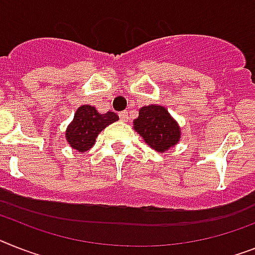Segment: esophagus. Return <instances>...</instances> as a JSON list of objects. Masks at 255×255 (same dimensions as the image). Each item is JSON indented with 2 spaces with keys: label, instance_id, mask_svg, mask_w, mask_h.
Wrapping results in <instances>:
<instances>
[{
  "label": "esophagus",
  "instance_id": "1",
  "mask_svg": "<svg viewBox=\"0 0 255 255\" xmlns=\"http://www.w3.org/2000/svg\"><path fill=\"white\" fill-rule=\"evenodd\" d=\"M120 120L121 121H124V123H128L129 121V113L126 112V111H124V112H120Z\"/></svg>",
  "mask_w": 255,
  "mask_h": 255
}]
</instances>
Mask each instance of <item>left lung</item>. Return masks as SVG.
Masks as SVG:
<instances>
[{
	"instance_id": "8db88e82",
	"label": "left lung",
	"mask_w": 255,
	"mask_h": 255,
	"mask_svg": "<svg viewBox=\"0 0 255 255\" xmlns=\"http://www.w3.org/2000/svg\"><path fill=\"white\" fill-rule=\"evenodd\" d=\"M132 128L144 142L157 152H165L180 142L181 128L163 105H144Z\"/></svg>"
}]
</instances>
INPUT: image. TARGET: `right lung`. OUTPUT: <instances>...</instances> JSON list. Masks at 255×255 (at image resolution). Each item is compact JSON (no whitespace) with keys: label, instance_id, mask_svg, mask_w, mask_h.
Listing matches in <instances>:
<instances>
[{"label":"right lung","instance_id":"right-lung-1","mask_svg":"<svg viewBox=\"0 0 255 255\" xmlns=\"http://www.w3.org/2000/svg\"><path fill=\"white\" fill-rule=\"evenodd\" d=\"M117 120L119 116L115 112L99 113L92 105H81L77 109L73 121L67 125L65 139L71 148L78 152H86L92 148L100 131Z\"/></svg>","mask_w":255,"mask_h":255}]
</instances>
